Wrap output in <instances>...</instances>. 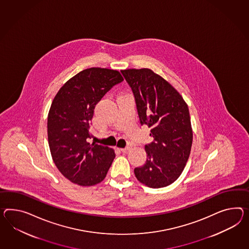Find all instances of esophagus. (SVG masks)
I'll return each instance as SVG.
<instances>
[{
	"mask_svg": "<svg viewBox=\"0 0 249 249\" xmlns=\"http://www.w3.org/2000/svg\"><path fill=\"white\" fill-rule=\"evenodd\" d=\"M120 150H121L123 153H129V152H130V150H131V147L127 146L125 147V148H121Z\"/></svg>",
	"mask_w": 249,
	"mask_h": 249,
	"instance_id": "1",
	"label": "esophagus"
}]
</instances>
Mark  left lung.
<instances>
[{
  "label": "left lung",
  "mask_w": 249,
  "mask_h": 249,
  "mask_svg": "<svg viewBox=\"0 0 249 249\" xmlns=\"http://www.w3.org/2000/svg\"><path fill=\"white\" fill-rule=\"evenodd\" d=\"M134 93L141 124L151 128L145 164L134 169L142 184L158 189L173 183L192 150V124L187 104L177 90L150 69L121 71Z\"/></svg>",
  "instance_id": "1"
}]
</instances>
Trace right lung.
Segmentation results:
<instances>
[{
	"mask_svg": "<svg viewBox=\"0 0 249 249\" xmlns=\"http://www.w3.org/2000/svg\"><path fill=\"white\" fill-rule=\"evenodd\" d=\"M124 80L119 71L90 68L58 90L48 115L51 156L62 175L75 184L94 186L106 178L115 159L112 148L87 141L96 105Z\"/></svg>",
	"mask_w": 249,
	"mask_h": 249,
	"instance_id": "add662e5",
	"label": "right lung"
}]
</instances>
